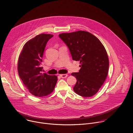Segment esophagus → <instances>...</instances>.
<instances>
[{"mask_svg":"<svg viewBox=\"0 0 133 133\" xmlns=\"http://www.w3.org/2000/svg\"><path fill=\"white\" fill-rule=\"evenodd\" d=\"M60 76L62 78H65L68 76V75L67 74H62V75H60Z\"/></svg>","mask_w":133,"mask_h":133,"instance_id":"1","label":"esophagus"}]
</instances>
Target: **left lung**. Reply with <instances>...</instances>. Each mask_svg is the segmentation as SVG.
<instances>
[{"label": "left lung", "mask_w": 133, "mask_h": 133, "mask_svg": "<svg viewBox=\"0 0 133 133\" xmlns=\"http://www.w3.org/2000/svg\"><path fill=\"white\" fill-rule=\"evenodd\" d=\"M59 37L68 47L72 59L81 64L78 72L71 74L77 79L74 91L83 97L92 96L108 74L109 61L104 46L96 37L85 31L63 33Z\"/></svg>", "instance_id": "8db88e82"}]
</instances>
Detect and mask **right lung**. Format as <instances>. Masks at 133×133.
<instances>
[{
    "mask_svg": "<svg viewBox=\"0 0 133 133\" xmlns=\"http://www.w3.org/2000/svg\"><path fill=\"white\" fill-rule=\"evenodd\" d=\"M53 36L45 34L36 36L25 44L19 57V76L29 92L35 96L48 95L52 92L57 81L56 76L43 73L41 66L46 44Z\"/></svg>",
    "mask_w": 133,
    "mask_h": 133,
    "instance_id": "1",
    "label": "right lung"
}]
</instances>
